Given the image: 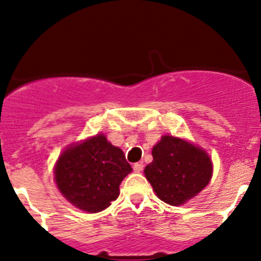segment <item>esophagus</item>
Listing matches in <instances>:
<instances>
[{
  "mask_svg": "<svg viewBox=\"0 0 261 261\" xmlns=\"http://www.w3.org/2000/svg\"><path fill=\"white\" fill-rule=\"evenodd\" d=\"M142 169H143V164L142 163H135L134 164V170L136 173L142 172Z\"/></svg>",
  "mask_w": 261,
  "mask_h": 261,
  "instance_id": "obj_1",
  "label": "esophagus"
}]
</instances>
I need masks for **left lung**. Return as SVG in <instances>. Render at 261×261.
<instances>
[{
	"instance_id": "left-lung-1",
	"label": "left lung",
	"mask_w": 261,
	"mask_h": 261,
	"mask_svg": "<svg viewBox=\"0 0 261 261\" xmlns=\"http://www.w3.org/2000/svg\"><path fill=\"white\" fill-rule=\"evenodd\" d=\"M145 173L155 195L172 206L184 205L211 180L212 162L205 149L166 135L152 149Z\"/></svg>"
}]
</instances>
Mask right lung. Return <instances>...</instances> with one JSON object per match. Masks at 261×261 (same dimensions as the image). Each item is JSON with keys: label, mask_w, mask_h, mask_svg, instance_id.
<instances>
[{"label": "right lung", "mask_w": 261, "mask_h": 261, "mask_svg": "<svg viewBox=\"0 0 261 261\" xmlns=\"http://www.w3.org/2000/svg\"><path fill=\"white\" fill-rule=\"evenodd\" d=\"M133 170L124 152L103 134L71 145L55 164L60 193L82 211H103L118 199L122 179Z\"/></svg>", "instance_id": "add662e5"}]
</instances>
